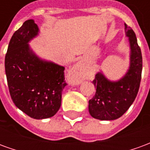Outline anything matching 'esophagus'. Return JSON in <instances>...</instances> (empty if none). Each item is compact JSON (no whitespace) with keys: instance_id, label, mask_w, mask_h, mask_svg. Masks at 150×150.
<instances>
[{"instance_id":"obj_1","label":"esophagus","mask_w":150,"mask_h":150,"mask_svg":"<svg viewBox=\"0 0 150 150\" xmlns=\"http://www.w3.org/2000/svg\"><path fill=\"white\" fill-rule=\"evenodd\" d=\"M86 71H87V67L85 65L84 61H83V59H80L73 67L71 71V75H79V78H83V76L86 74Z\"/></svg>"}]
</instances>
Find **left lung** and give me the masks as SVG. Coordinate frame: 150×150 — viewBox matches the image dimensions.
<instances>
[{
	"label": "left lung",
	"instance_id": "left-lung-1",
	"mask_svg": "<svg viewBox=\"0 0 150 150\" xmlns=\"http://www.w3.org/2000/svg\"><path fill=\"white\" fill-rule=\"evenodd\" d=\"M125 26L130 46V63L126 74L117 81H111L103 72H98L92 82L96 91L89 100L88 110L93 118L100 120H112L122 116L135 100L140 87L142 51L134 31L126 24Z\"/></svg>",
	"mask_w": 150,
	"mask_h": 150
}]
</instances>
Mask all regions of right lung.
I'll return each instance as SVG.
<instances>
[{"label":"right lung","instance_id":"1","mask_svg":"<svg viewBox=\"0 0 150 150\" xmlns=\"http://www.w3.org/2000/svg\"><path fill=\"white\" fill-rule=\"evenodd\" d=\"M38 32L33 19L25 21L10 39L5 67L15 105L31 118L42 120L59 111L67 83L64 67L42 59L30 48L29 42Z\"/></svg>","mask_w":150,"mask_h":150}]
</instances>
